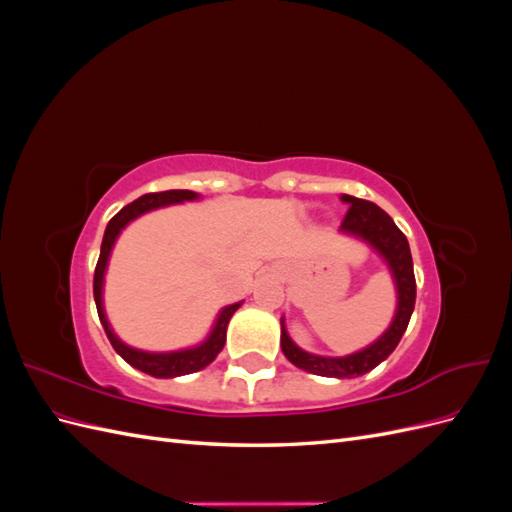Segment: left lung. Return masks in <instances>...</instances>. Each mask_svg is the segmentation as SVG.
<instances>
[{
    "label": "left lung",
    "instance_id": "obj_1",
    "mask_svg": "<svg viewBox=\"0 0 512 512\" xmlns=\"http://www.w3.org/2000/svg\"><path fill=\"white\" fill-rule=\"evenodd\" d=\"M342 198L344 203H348V211L342 220V230L352 232L356 237H363L367 243L376 247L386 262H389L395 284H397L399 305L389 331H386L376 344H371L369 348L356 354L342 356V359H329V356H316V354L303 352L301 348L292 344V339L288 337L284 329V320H282V350L286 354V359L292 365L327 378H354V376H363L367 371L378 367L386 356L397 348L399 339L404 337L410 316L414 312V301H416L412 254H410V245L404 232L395 226L391 215L382 211L376 203H369V200L354 198L348 194H344Z\"/></svg>",
    "mask_w": 512,
    "mask_h": 512
}]
</instances>
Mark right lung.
Instances as JSON below:
<instances>
[{"mask_svg": "<svg viewBox=\"0 0 512 512\" xmlns=\"http://www.w3.org/2000/svg\"><path fill=\"white\" fill-rule=\"evenodd\" d=\"M196 198L194 192L190 190H168V192H151L145 194L141 198H136L134 203L123 207L117 215H113L111 222H108L106 230H104V239H102V247H100V258L96 265V273H94V299H96V307H98V316L104 327V333L108 337V342L113 344L115 352L121 354L123 361H128L132 367L145 371V374L153 376V378H175V376H185V374H194V371L207 367L215 356H218L226 344V327L230 316L237 312L241 303L228 305L226 309H222V314L215 322V327L211 331V335L207 337L205 344H200L198 348H190V350H181V352H166V354H151V352H141L134 350L126 344H121L119 339L115 337V333L111 331L104 316L102 309V280H104V271H106V260L108 254L113 250V243L117 239V235L121 232V228L126 226L128 222H132L138 215L158 209L170 203H181V200H192Z\"/></svg>", "mask_w": 512, "mask_h": 512, "instance_id": "1", "label": "right lung"}]
</instances>
